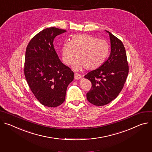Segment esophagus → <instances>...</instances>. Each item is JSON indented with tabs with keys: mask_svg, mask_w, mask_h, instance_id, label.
I'll return each mask as SVG.
<instances>
[{
	"mask_svg": "<svg viewBox=\"0 0 152 152\" xmlns=\"http://www.w3.org/2000/svg\"><path fill=\"white\" fill-rule=\"evenodd\" d=\"M82 77V76L80 75V74H79V73H75V79H76V80H78V79H79L80 78H81Z\"/></svg>",
	"mask_w": 152,
	"mask_h": 152,
	"instance_id": "obj_1",
	"label": "esophagus"
}]
</instances>
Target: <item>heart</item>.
Wrapping results in <instances>:
<instances>
[{
    "label": "heart",
    "mask_w": 152,
    "mask_h": 152,
    "mask_svg": "<svg viewBox=\"0 0 152 152\" xmlns=\"http://www.w3.org/2000/svg\"><path fill=\"white\" fill-rule=\"evenodd\" d=\"M108 44L102 39L85 34L74 35L70 41H66L61 47V56L66 65L72 64L76 56L77 59L73 64L76 70L84 68L93 70L102 65L109 53Z\"/></svg>",
    "instance_id": "b5f03b06"
}]
</instances>
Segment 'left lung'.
I'll return each mask as SVG.
<instances>
[{
    "label": "left lung",
    "instance_id": "left-lung-1",
    "mask_svg": "<svg viewBox=\"0 0 152 152\" xmlns=\"http://www.w3.org/2000/svg\"><path fill=\"white\" fill-rule=\"evenodd\" d=\"M109 33L111 53L108 59L98 68L88 73L85 77L91 82L87 93V100L96 106L108 104L114 100L124 87L129 73L126 49L121 40Z\"/></svg>",
    "mask_w": 152,
    "mask_h": 152
}]
</instances>
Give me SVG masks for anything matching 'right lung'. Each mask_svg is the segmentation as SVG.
<instances>
[{
  "label": "right lung",
  "instance_id": "add662e5",
  "mask_svg": "<svg viewBox=\"0 0 152 152\" xmlns=\"http://www.w3.org/2000/svg\"><path fill=\"white\" fill-rule=\"evenodd\" d=\"M66 30L55 27L38 33L27 45L24 75L36 98L43 105L56 107L65 99L68 84L74 73L59 59L53 41Z\"/></svg>",
  "mask_w": 152,
  "mask_h": 152
}]
</instances>
